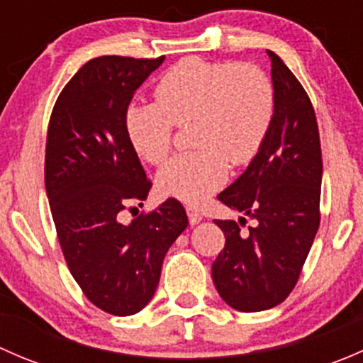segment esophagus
<instances>
[{"instance_id": "1", "label": "esophagus", "mask_w": 363, "mask_h": 363, "mask_svg": "<svg viewBox=\"0 0 363 363\" xmlns=\"http://www.w3.org/2000/svg\"><path fill=\"white\" fill-rule=\"evenodd\" d=\"M186 212H188V218H189V225H199L200 221H202V214H200L196 208L193 207H188L186 208Z\"/></svg>"}]
</instances>
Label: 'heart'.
<instances>
[{
    "label": "heart",
    "instance_id": "obj_1",
    "mask_svg": "<svg viewBox=\"0 0 363 363\" xmlns=\"http://www.w3.org/2000/svg\"><path fill=\"white\" fill-rule=\"evenodd\" d=\"M155 98L128 108V137L140 158L161 164L174 147V126L191 121L189 144L196 149L168 161L156 179L161 195L191 205L225 184L230 163L258 155L276 113V89L262 68L199 56L167 69Z\"/></svg>",
    "mask_w": 363,
    "mask_h": 363
}]
</instances>
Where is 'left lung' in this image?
<instances>
[{"label": "left lung", "instance_id": "8db88e82", "mask_svg": "<svg viewBox=\"0 0 363 363\" xmlns=\"http://www.w3.org/2000/svg\"><path fill=\"white\" fill-rule=\"evenodd\" d=\"M267 54L276 89L272 128L246 172L218 195L256 225L240 232L232 219H214L226 242L212 263V281L221 298L242 313L276 307L291 294L320 226L323 163L316 113L291 69L272 50Z\"/></svg>", "mask_w": 363, "mask_h": 363}]
</instances>
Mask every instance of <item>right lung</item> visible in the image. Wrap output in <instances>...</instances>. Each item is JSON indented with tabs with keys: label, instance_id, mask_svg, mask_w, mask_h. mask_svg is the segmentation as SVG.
I'll use <instances>...</instances> for the list:
<instances>
[{
	"label": "right lung",
	"instance_id": "1",
	"mask_svg": "<svg viewBox=\"0 0 363 363\" xmlns=\"http://www.w3.org/2000/svg\"><path fill=\"white\" fill-rule=\"evenodd\" d=\"M163 61H87L57 96L47 130L45 189L61 251L89 302L116 316L147 306L168 247L188 226L175 199L128 225L121 219L152 186L128 137V105Z\"/></svg>",
	"mask_w": 363,
	"mask_h": 363
}]
</instances>
